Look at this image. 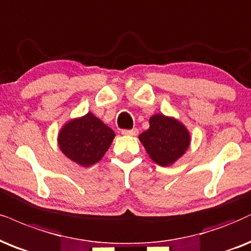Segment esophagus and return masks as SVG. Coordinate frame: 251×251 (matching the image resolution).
Segmentation results:
<instances>
[{
  "instance_id": "obj_1",
  "label": "esophagus",
  "mask_w": 251,
  "mask_h": 251,
  "mask_svg": "<svg viewBox=\"0 0 251 251\" xmlns=\"http://www.w3.org/2000/svg\"><path fill=\"white\" fill-rule=\"evenodd\" d=\"M138 134V130L136 128L130 129V130H122V135L126 136H136Z\"/></svg>"
}]
</instances>
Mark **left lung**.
<instances>
[{
	"label": "left lung",
	"instance_id": "8db88e82",
	"mask_svg": "<svg viewBox=\"0 0 251 251\" xmlns=\"http://www.w3.org/2000/svg\"><path fill=\"white\" fill-rule=\"evenodd\" d=\"M149 123V129L138 136L141 143L154 163L171 166L190 147V131L179 120L163 114H154Z\"/></svg>",
	"mask_w": 251,
	"mask_h": 251
}]
</instances>
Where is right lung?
<instances>
[{"mask_svg": "<svg viewBox=\"0 0 251 251\" xmlns=\"http://www.w3.org/2000/svg\"><path fill=\"white\" fill-rule=\"evenodd\" d=\"M114 137L115 132L89 111L65 123L57 140L59 149L67 158L88 168L100 162Z\"/></svg>", "mask_w": 251, "mask_h": 251, "instance_id": "obj_1", "label": "right lung"}]
</instances>
